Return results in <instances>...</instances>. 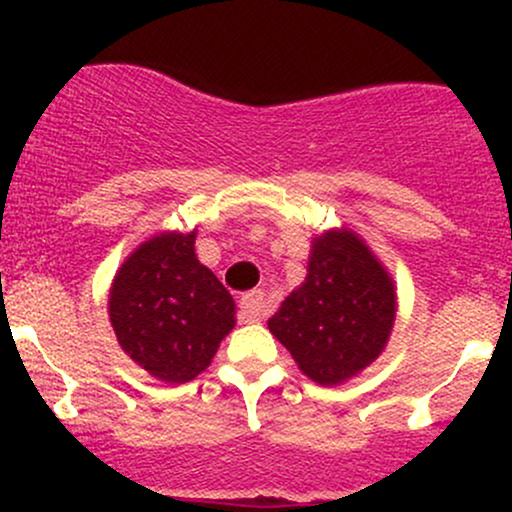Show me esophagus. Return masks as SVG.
<instances>
[{
	"label": "esophagus",
	"instance_id": "obj_1",
	"mask_svg": "<svg viewBox=\"0 0 512 512\" xmlns=\"http://www.w3.org/2000/svg\"><path fill=\"white\" fill-rule=\"evenodd\" d=\"M240 315L245 322H260L267 315V305H264L262 291H250L240 298Z\"/></svg>",
	"mask_w": 512,
	"mask_h": 512
}]
</instances>
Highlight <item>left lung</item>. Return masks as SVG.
<instances>
[{
	"instance_id": "8db88e82",
	"label": "left lung",
	"mask_w": 512,
	"mask_h": 512,
	"mask_svg": "<svg viewBox=\"0 0 512 512\" xmlns=\"http://www.w3.org/2000/svg\"><path fill=\"white\" fill-rule=\"evenodd\" d=\"M395 317V279L366 240L342 226L313 238L305 281L267 325L303 375L332 387L383 354Z\"/></svg>"
}]
</instances>
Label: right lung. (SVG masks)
Returning a JSON list of instances; mask_svg holds the SVG:
<instances>
[{"label":"right lung","instance_id":"right-lung-1","mask_svg":"<svg viewBox=\"0 0 512 512\" xmlns=\"http://www.w3.org/2000/svg\"><path fill=\"white\" fill-rule=\"evenodd\" d=\"M195 240L197 228L144 240L120 264L108 293L117 344L168 385L190 383L207 370L236 327V301L197 260Z\"/></svg>","mask_w":512,"mask_h":512}]
</instances>
